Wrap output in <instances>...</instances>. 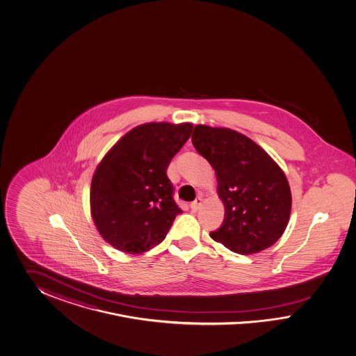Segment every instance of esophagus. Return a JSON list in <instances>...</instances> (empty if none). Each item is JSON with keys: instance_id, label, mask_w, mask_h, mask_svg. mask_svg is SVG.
Masks as SVG:
<instances>
[{"instance_id": "34e87169", "label": "esophagus", "mask_w": 356, "mask_h": 356, "mask_svg": "<svg viewBox=\"0 0 356 356\" xmlns=\"http://www.w3.org/2000/svg\"><path fill=\"white\" fill-rule=\"evenodd\" d=\"M201 205H202V198H201V197H197L193 202L191 204V209H192L193 211H197V210L201 207Z\"/></svg>"}]
</instances>
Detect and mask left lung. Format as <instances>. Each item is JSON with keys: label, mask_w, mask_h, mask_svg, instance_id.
Here are the masks:
<instances>
[{"label": "left lung", "mask_w": 356, "mask_h": 356, "mask_svg": "<svg viewBox=\"0 0 356 356\" xmlns=\"http://www.w3.org/2000/svg\"><path fill=\"white\" fill-rule=\"evenodd\" d=\"M192 143L216 170L225 204L223 223L210 237L238 254L271 247L291 213L290 185L280 165L235 130L197 125Z\"/></svg>", "instance_id": "1"}]
</instances>
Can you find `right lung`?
I'll list each match as a JSON object with an SVG mask.
<instances>
[{"instance_id":"1","label":"right lung","mask_w":356,"mask_h":356,"mask_svg":"<svg viewBox=\"0 0 356 356\" xmlns=\"http://www.w3.org/2000/svg\"><path fill=\"white\" fill-rule=\"evenodd\" d=\"M192 124L150 122L130 130L94 173L90 202L97 231L112 247L137 254L161 244L183 210L167 168Z\"/></svg>"}]
</instances>
